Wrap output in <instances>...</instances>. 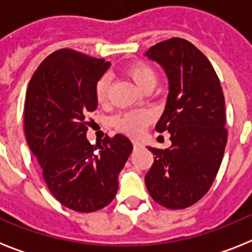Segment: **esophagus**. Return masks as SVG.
Instances as JSON below:
<instances>
[{
    "label": "esophagus",
    "instance_id": "obj_1",
    "mask_svg": "<svg viewBox=\"0 0 252 252\" xmlns=\"http://www.w3.org/2000/svg\"><path fill=\"white\" fill-rule=\"evenodd\" d=\"M132 145H133V149H139L141 148L142 144L140 141H137V140H132Z\"/></svg>",
    "mask_w": 252,
    "mask_h": 252
}]
</instances>
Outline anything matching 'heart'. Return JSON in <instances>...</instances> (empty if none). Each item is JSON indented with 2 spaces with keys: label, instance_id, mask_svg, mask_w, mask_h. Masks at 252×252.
Wrapping results in <instances>:
<instances>
[{
  "label": "heart",
  "instance_id": "obj_1",
  "mask_svg": "<svg viewBox=\"0 0 252 252\" xmlns=\"http://www.w3.org/2000/svg\"><path fill=\"white\" fill-rule=\"evenodd\" d=\"M126 74L130 77L131 81L136 84L137 88L142 91V92L146 90H154L158 84V73L155 72V69L151 68L146 63L132 64V65H130L126 69ZM108 88H110V78L107 77V75H103L97 82L94 90L95 101L98 102L99 104H104L107 102ZM149 121H150V116H149L148 112L135 111V112L125 113V115L116 117L113 125L120 131L136 135V133H140L145 128Z\"/></svg>",
  "mask_w": 252,
  "mask_h": 252
}]
</instances>
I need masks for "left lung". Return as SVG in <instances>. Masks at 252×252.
<instances>
[{
	"instance_id": "1",
	"label": "left lung",
	"mask_w": 252,
	"mask_h": 252,
	"mask_svg": "<svg viewBox=\"0 0 252 252\" xmlns=\"http://www.w3.org/2000/svg\"><path fill=\"white\" fill-rule=\"evenodd\" d=\"M168 78L165 110L155 130L168 131L165 150L149 146L154 162L145 184L154 201L170 209L192 206L208 192L227 144L224 97L212 64L192 43L165 40L145 53Z\"/></svg>"
}]
</instances>
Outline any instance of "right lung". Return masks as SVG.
Wrapping results in <instances>:
<instances>
[{
	"label": "right lung",
	"mask_w": 252,
	"mask_h": 252,
	"mask_svg": "<svg viewBox=\"0 0 252 252\" xmlns=\"http://www.w3.org/2000/svg\"><path fill=\"white\" fill-rule=\"evenodd\" d=\"M111 66L70 49L51 53L31 77L25 101V135L51 194L77 212L110 204L119 174L132 151L124 135L102 145L87 139V115L97 108L95 84Z\"/></svg>",
	"instance_id": "right-lung-1"
}]
</instances>
